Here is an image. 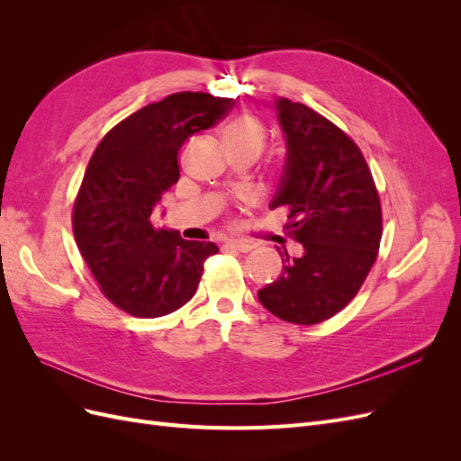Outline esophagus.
<instances>
[{
	"label": "esophagus",
	"mask_w": 461,
	"mask_h": 461,
	"mask_svg": "<svg viewBox=\"0 0 461 461\" xmlns=\"http://www.w3.org/2000/svg\"><path fill=\"white\" fill-rule=\"evenodd\" d=\"M227 246L239 249V252H249V249H254V242L249 240H229Z\"/></svg>",
	"instance_id": "1"
}]
</instances>
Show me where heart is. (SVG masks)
<instances>
[{"label":"heart","instance_id":"obj_1","mask_svg":"<svg viewBox=\"0 0 461 461\" xmlns=\"http://www.w3.org/2000/svg\"><path fill=\"white\" fill-rule=\"evenodd\" d=\"M263 129L261 124L252 117H236L225 129V142H249L261 148L263 144Z\"/></svg>","mask_w":461,"mask_h":461}]
</instances>
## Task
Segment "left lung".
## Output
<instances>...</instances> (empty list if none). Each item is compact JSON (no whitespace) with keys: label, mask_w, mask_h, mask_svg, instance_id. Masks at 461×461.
Here are the masks:
<instances>
[{"label":"left lung","mask_w":461,"mask_h":461,"mask_svg":"<svg viewBox=\"0 0 461 461\" xmlns=\"http://www.w3.org/2000/svg\"><path fill=\"white\" fill-rule=\"evenodd\" d=\"M273 109L286 158L269 207L290 209L285 229L303 254H281V276L258 298L278 319L315 325L350 303L373 267L383 234L379 194L359 148L337 124L286 97Z\"/></svg>","instance_id":"obj_1"}]
</instances>
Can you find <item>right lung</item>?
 I'll return each mask as SVG.
<instances>
[{
  "instance_id": "obj_1",
  "label": "right lung",
  "mask_w": 461,
  "mask_h": 461,
  "mask_svg": "<svg viewBox=\"0 0 461 461\" xmlns=\"http://www.w3.org/2000/svg\"><path fill=\"white\" fill-rule=\"evenodd\" d=\"M229 97L180 92L121 121L95 148L73 209L77 246L102 292L134 317H161L194 296L213 242L153 227L151 213L178 183L180 148L213 127Z\"/></svg>"
}]
</instances>
